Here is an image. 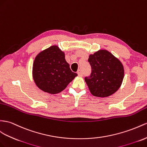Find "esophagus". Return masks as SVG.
<instances>
[{
	"instance_id": "1",
	"label": "esophagus",
	"mask_w": 147,
	"mask_h": 147,
	"mask_svg": "<svg viewBox=\"0 0 147 147\" xmlns=\"http://www.w3.org/2000/svg\"><path fill=\"white\" fill-rule=\"evenodd\" d=\"M78 74L79 75V76H82V75H83V73H82V71H81V69H79V70L78 71Z\"/></svg>"
}]
</instances>
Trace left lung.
Returning <instances> with one entry per match:
<instances>
[{
  "label": "left lung",
  "instance_id": "left-lung-1",
  "mask_svg": "<svg viewBox=\"0 0 147 147\" xmlns=\"http://www.w3.org/2000/svg\"><path fill=\"white\" fill-rule=\"evenodd\" d=\"M88 62L91 74L85 77L90 92L96 97H107L115 92L122 84L124 71L122 63L107 50L91 55Z\"/></svg>",
  "mask_w": 147,
  "mask_h": 147
}]
</instances>
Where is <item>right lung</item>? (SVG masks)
Listing matches in <instances>:
<instances>
[{"instance_id":"obj_1","label":"right lung","mask_w":147,"mask_h":147,"mask_svg":"<svg viewBox=\"0 0 147 147\" xmlns=\"http://www.w3.org/2000/svg\"><path fill=\"white\" fill-rule=\"evenodd\" d=\"M57 46H52L38 55L33 65V77L42 91L57 94L61 92L77 76Z\"/></svg>"}]
</instances>
